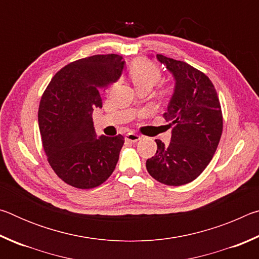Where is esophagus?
Wrapping results in <instances>:
<instances>
[{"label": "esophagus", "instance_id": "obj_1", "mask_svg": "<svg viewBox=\"0 0 259 259\" xmlns=\"http://www.w3.org/2000/svg\"><path fill=\"white\" fill-rule=\"evenodd\" d=\"M139 139H140V136L137 134L129 133L125 136V140H128V142H130V143H136V142H138Z\"/></svg>", "mask_w": 259, "mask_h": 259}]
</instances>
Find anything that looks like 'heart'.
<instances>
[{"mask_svg": "<svg viewBox=\"0 0 259 259\" xmlns=\"http://www.w3.org/2000/svg\"><path fill=\"white\" fill-rule=\"evenodd\" d=\"M129 76L137 89L148 88L151 89L159 82L161 77L160 68L154 63L146 59H137L131 64ZM168 90H162V94H166Z\"/></svg>", "mask_w": 259, "mask_h": 259, "instance_id": "heart-1", "label": "heart"}]
</instances>
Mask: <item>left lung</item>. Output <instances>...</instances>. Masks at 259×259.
<instances>
[{
  "instance_id": "8db88e82",
  "label": "left lung",
  "mask_w": 259,
  "mask_h": 259,
  "mask_svg": "<svg viewBox=\"0 0 259 259\" xmlns=\"http://www.w3.org/2000/svg\"><path fill=\"white\" fill-rule=\"evenodd\" d=\"M156 59L175 78L174 94L163 114L174 126L169 145L155 140L157 150L146 161V169L157 182L181 186L199 177L217 150L223 131L221 103L204 73L163 55H156Z\"/></svg>"
}]
</instances>
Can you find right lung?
I'll use <instances>...</instances> for the list:
<instances>
[{
	"instance_id": "add662e5",
	"label": "right lung",
	"mask_w": 259,
	"mask_h": 259,
	"mask_svg": "<svg viewBox=\"0 0 259 259\" xmlns=\"http://www.w3.org/2000/svg\"><path fill=\"white\" fill-rule=\"evenodd\" d=\"M119 55H95L68 64L52 77L38 107V126L48 162L60 179L82 190L99 186L115 169L124 138L97 136L99 89L122 75Z\"/></svg>"
}]
</instances>
